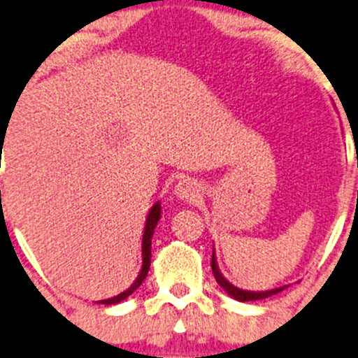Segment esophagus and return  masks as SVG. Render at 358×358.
I'll return each instance as SVG.
<instances>
[{
  "mask_svg": "<svg viewBox=\"0 0 358 358\" xmlns=\"http://www.w3.org/2000/svg\"><path fill=\"white\" fill-rule=\"evenodd\" d=\"M173 194H175L180 201L196 202L199 199V187H197V183L194 182V180L183 178L176 183L175 189H173Z\"/></svg>",
  "mask_w": 358,
  "mask_h": 358,
  "instance_id": "obj_1",
  "label": "esophagus"
}]
</instances>
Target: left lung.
Listing matches in <instances>:
<instances>
[{"instance_id": "1", "label": "left lung", "mask_w": 358, "mask_h": 358, "mask_svg": "<svg viewBox=\"0 0 358 358\" xmlns=\"http://www.w3.org/2000/svg\"><path fill=\"white\" fill-rule=\"evenodd\" d=\"M211 268H213V275H215L216 282H218L220 286L225 289L227 294L232 296V298L237 299V301H256V299H263V298H268V296L277 294V292H280V291L286 289V287H287V286H282V287H275V289H270V291H244V289H239V287H236L234 284H230L229 280H227L225 277L222 275L218 265H216L215 249H213V256H211Z\"/></svg>"}]
</instances>
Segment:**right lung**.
<instances>
[{
  "instance_id": "obj_1",
  "label": "right lung",
  "mask_w": 358,
  "mask_h": 358,
  "mask_svg": "<svg viewBox=\"0 0 358 358\" xmlns=\"http://www.w3.org/2000/svg\"><path fill=\"white\" fill-rule=\"evenodd\" d=\"M3 136H1V142H3ZM159 218H161V202H156V204L150 208L149 215H147V220H145V229H143V239H142V270H140L138 277H136L135 282L131 284V286L128 287L126 291H122L121 294L114 296V298H109V299H102V305H115V303L122 301V299H126L128 296H131L133 292L140 287V284L145 280L147 273H149V268H150V258H152V255H150V249H152V236H154V229H156Z\"/></svg>"
}]
</instances>
